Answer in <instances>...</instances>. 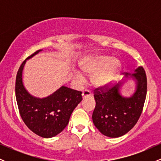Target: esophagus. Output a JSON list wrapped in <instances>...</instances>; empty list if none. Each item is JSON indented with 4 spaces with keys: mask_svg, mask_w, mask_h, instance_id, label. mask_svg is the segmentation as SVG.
<instances>
[{
    "mask_svg": "<svg viewBox=\"0 0 161 161\" xmlns=\"http://www.w3.org/2000/svg\"><path fill=\"white\" fill-rule=\"evenodd\" d=\"M82 98H86V97H89V96H91L92 94L91 92L88 91V90H85V91L82 92Z\"/></svg>",
    "mask_w": 161,
    "mask_h": 161,
    "instance_id": "obj_1",
    "label": "esophagus"
}]
</instances>
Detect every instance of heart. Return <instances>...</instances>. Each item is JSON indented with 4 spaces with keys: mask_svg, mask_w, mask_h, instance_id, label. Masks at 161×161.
Instances as JSON below:
<instances>
[{
    "mask_svg": "<svg viewBox=\"0 0 161 161\" xmlns=\"http://www.w3.org/2000/svg\"><path fill=\"white\" fill-rule=\"evenodd\" d=\"M82 73L90 76L92 86L104 88L111 86L119 79L122 70L121 61L118 58L108 55L97 54L86 59L80 66ZM76 80H82V76L75 74Z\"/></svg>",
    "mask_w": 161,
    "mask_h": 161,
    "instance_id": "1",
    "label": "heart"
}]
</instances>
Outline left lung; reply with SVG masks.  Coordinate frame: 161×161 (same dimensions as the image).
Here are the masks:
<instances>
[{
  "mask_svg": "<svg viewBox=\"0 0 161 161\" xmlns=\"http://www.w3.org/2000/svg\"><path fill=\"white\" fill-rule=\"evenodd\" d=\"M134 79L136 91L130 97H123L119 89L125 82L112 87L95 88V108L92 114L94 124L100 132L110 138H118L126 134L136 124L147 94V77L145 69L138 66L135 73H125V79Z\"/></svg>",
  "mask_w": 161,
  "mask_h": 161,
  "instance_id": "left-lung-1",
  "label": "left lung"
}]
</instances>
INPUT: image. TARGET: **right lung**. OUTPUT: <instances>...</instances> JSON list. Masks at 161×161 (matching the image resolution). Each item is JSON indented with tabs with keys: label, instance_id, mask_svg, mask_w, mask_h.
Returning a JSON list of instances; mask_svg holds the SVG:
<instances>
[{
	"label": "right lung",
	"instance_id": "1",
	"mask_svg": "<svg viewBox=\"0 0 161 161\" xmlns=\"http://www.w3.org/2000/svg\"><path fill=\"white\" fill-rule=\"evenodd\" d=\"M42 50L29 57L31 58ZM23 62L16 74V98L22 119L27 127L42 138H52L61 132L69 123L70 116L82 101V92L61 86L52 95L43 98L32 96L23 83Z\"/></svg>",
	"mask_w": 161,
	"mask_h": 161
}]
</instances>
